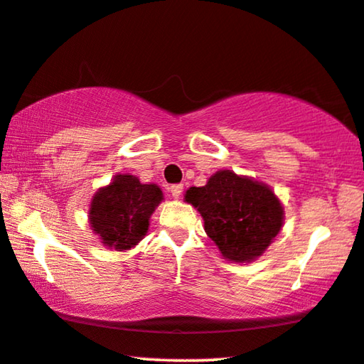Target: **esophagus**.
I'll return each mask as SVG.
<instances>
[{
  "label": "esophagus",
  "instance_id": "1",
  "mask_svg": "<svg viewBox=\"0 0 364 364\" xmlns=\"http://www.w3.org/2000/svg\"><path fill=\"white\" fill-rule=\"evenodd\" d=\"M170 191H171V196L175 198V199H178V198L181 196V193H183V184H171Z\"/></svg>",
  "mask_w": 364,
  "mask_h": 364
}]
</instances>
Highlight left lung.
<instances>
[{
    "label": "left lung",
    "instance_id": "8db88e82",
    "mask_svg": "<svg viewBox=\"0 0 364 364\" xmlns=\"http://www.w3.org/2000/svg\"><path fill=\"white\" fill-rule=\"evenodd\" d=\"M203 216L204 231L232 262H252L284 224V208L267 184L221 170L184 194Z\"/></svg>",
    "mask_w": 364,
    "mask_h": 364
}]
</instances>
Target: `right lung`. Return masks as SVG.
Wrapping results in <instances>:
<instances>
[{"mask_svg": "<svg viewBox=\"0 0 364 364\" xmlns=\"http://www.w3.org/2000/svg\"><path fill=\"white\" fill-rule=\"evenodd\" d=\"M156 184H143L133 175H117L94 194L89 209L92 232L115 250H129L148 232L150 216L161 203Z\"/></svg>", "mask_w": 364, "mask_h": 364, "instance_id": "obj_1", "label": "right lung"}]
</instances>
